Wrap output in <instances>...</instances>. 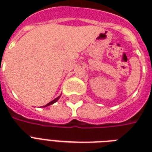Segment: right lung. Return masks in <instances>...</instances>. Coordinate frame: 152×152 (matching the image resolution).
Returning a JSON list of instances; mask_svg holds the SVG:
<instances>
[{"label": "right lung", "mask_w": 152, "mask_h": 152, "mask_svg": "<svg viewBox=\"0 0 152 152\" xmlns=\"http://www.w3.org/2000/svg\"><path fill=\"white\" fill-rule=\"evenodd\" d=\"M60 97H61V95H60V96H58V97H57V98H56V99H53V101H51L50 102H49L48 104H46V106H43V107H46V106H50V105H52V104L55 103V102H57V100L59 99H60Z\"/></svg>", "instance_id": "right-lung-1"}]
</instances>
